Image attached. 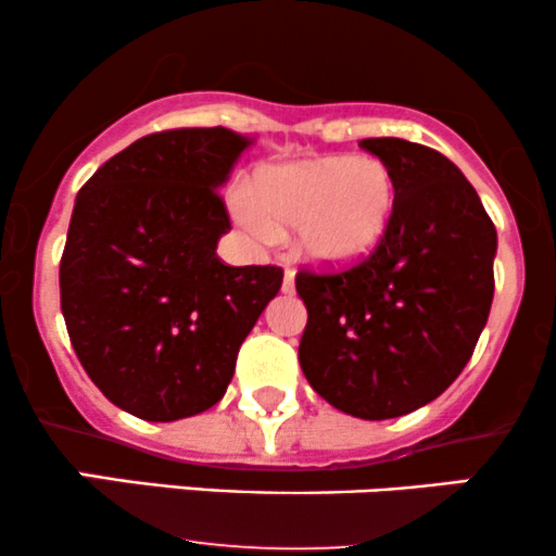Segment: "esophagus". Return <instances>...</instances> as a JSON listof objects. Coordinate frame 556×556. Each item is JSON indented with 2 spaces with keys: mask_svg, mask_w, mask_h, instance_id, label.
Returning <instances> with one entry per match:
<instances>
[{
  "mask_svg": "<svg viewBox=\"0 0 556 556\" xmlns=\"http://www.w3.org/2000/svg\"><path fill=\"white\" fill-rule=\"evenodd\" d=\"M292 290H295V269H285L282 292H292Z\"/></svg>",
  "mask_w": 556,
  "mask_h": 556,
  "instance_id": "obj_1",
  "label": "esophagus"
}]
</instances>
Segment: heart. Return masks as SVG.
Segmentation results:
<instances>
[{"instance_id": "1", "label": "heart", "mask_w": 556, "mask_h": 556, "mask_svg": "<svg viewBox=\"0 0 556 556\" xmlns=\"http://www.w3.org/2000/svg\"><path fill=\"white\" fill-rule=\"evenodd\" d=\"M235 219L253 238L274 240L295 229V248L318 266L358 264L379 248L397 182L381 159L318 156L256 172L251 195L235 193Z\"/></svg>"}]
</instances>
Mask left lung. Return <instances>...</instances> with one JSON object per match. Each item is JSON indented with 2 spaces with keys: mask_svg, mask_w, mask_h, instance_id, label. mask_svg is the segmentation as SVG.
<instances>
[{
  "mask_svg": "<svg viewBox=\"0 0 556 556\" xmlns=\"http://www.w3.org/2000/svg\"><path fill=\"white\" fill-rule=\"evenodd\" d=\"M392 169L397 206L353 269L300 271L308 308L300 368L329 405L363 420L437 400L473 355L494 298L496 229L450 159L402 138H366Z\"/></svg>",
  "mask_w": 556,
  "mask_h": 556,
  "instance_id": "left-lung-1",
  "label": "left lung"
}]
</instances>
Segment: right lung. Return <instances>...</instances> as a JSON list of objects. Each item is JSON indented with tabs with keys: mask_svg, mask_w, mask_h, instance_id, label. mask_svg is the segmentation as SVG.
<instances>
[{
	"mask_svg": "<svg viewBox=\"0 0 556 556\" xmlns=\"http://www.w3.org/2000/svg\"><path fill=\"white\" fill-rule=\"evenodd\" d=\"M253 138L182 127L136 140L75 198L60 300L80 366L130 416L169 424L225 397L279 266H227L219 188Z\"/></svg>",
	"mask_w": 556,
	"mask_h": 556,
	"instance_id": "1",
	"label": "right lung"
}]
</instances>
